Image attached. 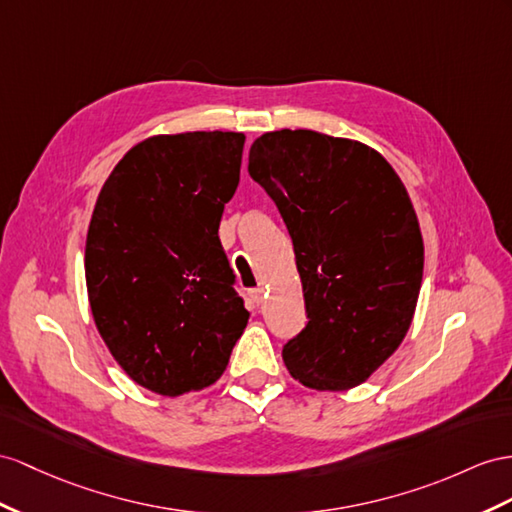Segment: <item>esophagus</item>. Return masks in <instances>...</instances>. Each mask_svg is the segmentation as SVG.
Listing matches in <instances>:
<instances>
[{"instance_id":"esophagus-1","label":"esophagus","mask_w":512,"mask_h":512,"mask_svg":"<svg viewBox=\"0 0 512 512\" xmlns=\"http://www.w3.org/2000/svg\"><path fill=\"white\" fill-rule=\"evenodd\" d=\"M248 296H251V300H253L255 305H261V303H264V298H266V290H264V285L255 287V290L248 292Z\"/></svg>"}]
</instances>
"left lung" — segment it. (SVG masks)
Wrapping results in <instances>:
<instances>
[{
	"label": "left lung",
	"mask_w": 512,
	"mask_h": 512,
	"mask_svg": "<svg viewBox=\"0 0 512 512\" xmlns=\"http://www.w3.org/2000/svg\"><path fill=\"white\" fill-rule=\"evenodd\" d=\"M248 175L268 192L294 244L307 324L283 346L305 387L344 391L398 350L424 274L413 203L381 153L311 129L259 136Z\"/></svg>",
	"instance_id": "8db88e82"
}]
</instances>
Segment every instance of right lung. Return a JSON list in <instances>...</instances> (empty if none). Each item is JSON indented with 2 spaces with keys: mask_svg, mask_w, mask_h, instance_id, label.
Returning <instances> with one entry per match:
<instances>
[{
  "mask_svg": "<svg viewBox=\"0 0 512 512\" xmlns=\"http://www.w3.org/2000/svg\"><path fill=\"white\" fill-rule=\"evenodd\" d=\"M244 134L138 142L103 183L86 238V287L103 342L162 396L216 383L248 311L218 227L240 183Z\"/></svg>",
  "mask_w": 512,
  "mask_h": 512,
  "instance_id": "right-lung-1",
  "label": "right lung"
}]
</instances>
